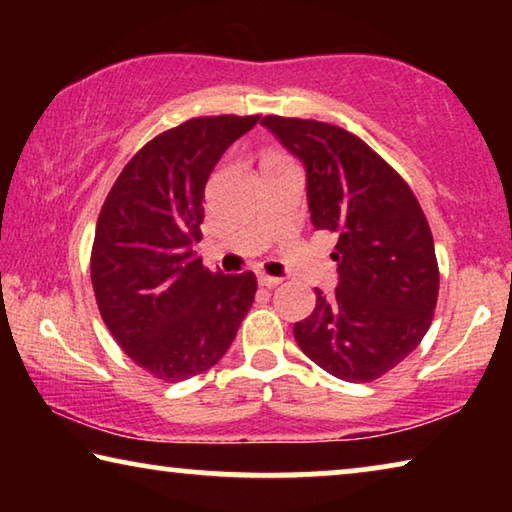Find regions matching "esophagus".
<instances>
[{"label":"esophagus","mask_w":512,"mask_h":512,"mask_svg":"<svg viewBox=\"0 0 512 512\" xmlns=\"http://www.w3.org/2000/svg\"><path fill=\"white\" fill-rule=\"evenodd\" d=\"M257 282H259V287L273 289V287H277V284H280L282 280H280V277H273V275H264V273H259V277H257Z\"/></svg>","instance_id":"1"}]
</instances>
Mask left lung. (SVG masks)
Listing matches in <instances>:
<instances>
[{
	"label": "left lung",
	"mask_w": 512,
	"mask_h": 512,
	"mask_svg": "<svg viewBox=\"0 0 512 512\" xmlns=\"http://www.w3.org/2000/svg\"><path fill=\"white\" fill-rule=\"evenodd\" d=\"M262 124L305 164L314 228L339 237V287L332 296L316 289V307L293 336L329 375L379 379L433 320L440 273L427 216L400 173L350 131L277 115Z\"/></svg>",
	"instance_id": "8db88e82"
}]
</instances>
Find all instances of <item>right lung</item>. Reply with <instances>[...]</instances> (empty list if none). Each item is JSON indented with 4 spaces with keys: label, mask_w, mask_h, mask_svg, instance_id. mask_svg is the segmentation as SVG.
<instances>
[{
    "label": "right lung",
    "mask_w": 512,
    "mask_h": 512,
    "mask_svg": "<svg viewBox=\"0 0 512 512\" xmlns=\"http://www.w3.org/2000/svg\"><path fill=\"white\" fill-rule=\"evenodd\" d=\"M259 115L194 117L137 151L101 207L90 257L94 298L119 348L162 381L212 368L255 300V273L207 271L205 183Z\"/></svg>",
    "instance_id": "obj_1"
}]
</instances>
